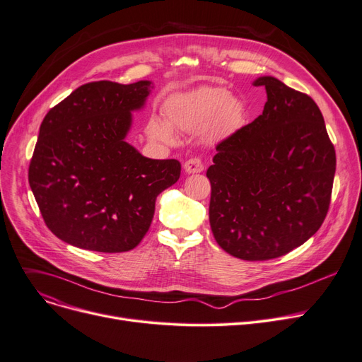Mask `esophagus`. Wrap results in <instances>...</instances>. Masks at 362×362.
Here are the masks:
<instances>
[{
  "label": "esophagus",
  "instance_id": "esophagus-1",
  "mask_svg": "<svg viewBox=\"0 0 362 362\" xmlns=\"http://www.w3.org/2000/svg\"><path fill=\"white\" fill-rule=\"evenodd\" d=\"M183 170L185 173H187V175H195V173L204 171V164L199 158H191L183 164Z\"/></svg>",
  "mask_w": 362,
  "mask_h": 362
}]
</instances>
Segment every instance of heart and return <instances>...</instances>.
Returning <instances> with one entry per match:
<instances>
[{
	"label": "heart",
	"instance_id": "b5f03b06",
	"mask_svg": "<svg viewBox=\"0 0 362 362\" xmlns=\"http://www.w3.org/2000/svg\"><path fill=\"white\" fill-rule=\"evenodd\" d=\"M165 121L152 117L146 133L152 140L173 145L175 130L199 133L209 144L225 140L238 130L244 117V103L230 96L223 87H199L189 93L171 96L164 105Z\"/></svg>",
	"mask_w": 362,
	"mask_h": 362
}]
</instances>
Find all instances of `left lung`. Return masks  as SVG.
<instances>
[{
	"label": "left lung",
	"mask_w": 362,
	"mask_h": 362,
	"mask_svg": "<svg viewBox=\"0 0 362 362\" xmlns=\"http://www.w3.org/2000/svg\"><path fill=\"white\" fill-rule=\"evenodd\" d=\"M268 100L253 122L218 144L210 226L217 244L243 260H269L306 243L327 216L336 152L308 94L259 76Z\"/></svg>",
	"instance_id": "left-lung-1"
}]
</instances>
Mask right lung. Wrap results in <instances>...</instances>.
<instances>
[{
	"instance_id": "right-lung-1",
	"label": "right lung",
	"mask_w": 362,
	"mask_h": 362,
	"mask_svg": "<svg viewBox=\"0 0 362 362\" xmlns=\"http://www.w3.org/2000/svg\"><path fill=\"white\" fill-rule=\"evenodd\" d=\"M153 83H88L41 122L29 186L44 222L74 247L122 253L148 232L155 201L180 177L177 160L146 158L127 137Z\"/></svg>"
}]
</instances>
